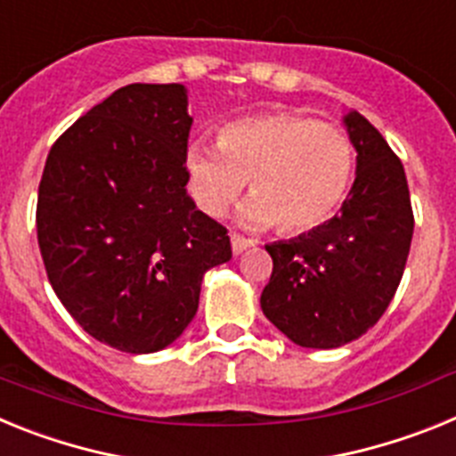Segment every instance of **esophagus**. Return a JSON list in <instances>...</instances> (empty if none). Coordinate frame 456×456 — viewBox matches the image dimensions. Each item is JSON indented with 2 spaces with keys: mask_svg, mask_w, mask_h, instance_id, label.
Returning <instances> with one entry per match:
<instances>
[{
  "mask_svg": "<svg viewBox=\"0 0 456 456\" xmlns=\"http://www.w3.org/2000/svg\"><path fill=\"white\" fill-rule=\"evenodd\" d=\"M231 244H232V253H235V256H240L241 251H247L248 247H253V240H247V237H240V235H232Z\"/></svg>",
  "mask_w": 456,
  "mask_h": 456,
  "instance_id": "esophagus-1",
  "label": "esophagus"
}]
</instances>
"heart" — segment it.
Here are the masks:
<instances>
[{
	"mask_svg": "<svg viewBox=\"0 0 456 456\" xmlns=\"http://www.w3.org/2000/svg\"><path fill=\"white\" fill-rule=\"evenodd\" d=\"M216 145L193 141L184 155L189 191L209 216L224 215L248 180L241 224H276L283 235H301L331 219L352 187V139L310 116L269 111L231 120L219 127Z\"/></svg>",
	"mask_w": 456,
	"mask_h": 456,
	"instance_id": "b5f03b06",
	"label": "heart"
}]
</instances>
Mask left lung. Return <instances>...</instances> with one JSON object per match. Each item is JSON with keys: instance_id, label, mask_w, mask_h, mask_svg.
<instances>
[{"instance_id": "1", "label": "left lung", "mask_w": 456, "mask_h": 456, "mask_svg": "<svg viewBox=\"0 0 456 456\" xmlns=\"http://www.w3.org/2000/svg\"><path fill=\"white\" fill-rule=\"evenodd\" d=\"M345 125L356 148V180L340 215L308 235L265 247L273 272L260 305L301 347H342L372 329L397 292L413 237L400 157L358 111Z\"/></svg>"}]
</instances>
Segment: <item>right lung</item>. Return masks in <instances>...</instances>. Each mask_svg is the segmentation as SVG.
<instances>
[{"instance_id":"add662e5","label":"right lung","mask_w":456,"mask_h":456,"mask_svg":"<svg viewBox=\"0 0 456 456\" xmlns=\"http://www.w3.org/2000/svg\"><path fill=\"white\" fill-rule=\"evenodd\" d=\"M183 84H130L54 141L36 231L56 297L88 336L127 354L168 347L199 310L231 237L187 193Z\"/></svg>"}]
</instances>
